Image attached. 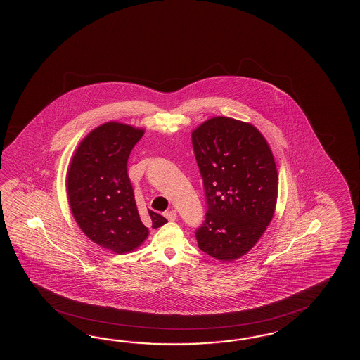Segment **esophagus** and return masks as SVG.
I'll return each mask as SVG.
<instances>
[{
	"instance_id": "esophagus-1",
	"label": "esophagus",
	"mask_w": 360,
	"mask_h": 360,
	"mask_svg": "<svg viewBox=\"0 0 360 360\" xmlns=\"http://www.w3.org/2000/svg\"><path fill=\"white\" fill-rule=\"evenodd\" d=\"M163 216H165V217H166L167 220H169V221H175L177 217L176 211H175V210H171V211H166V212L163 214Z\"/></svg>"
}]
</instances>
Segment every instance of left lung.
<instances>
[{"label": "left lung", "instance_id": "1", "mask_svg": "<svg viewBox=\"0 0 360 360\" xmlns=\"http://www.w3.org/2000/svg\"><path fill=\"white\" fill-rule=\"evenodd\" d=\"M191 143L207 202L206 219L195 230L198 247L216 260H237L274 216V157L255 126L228 117L202 123L191 132Z\"/></svg>", "mask_w": 360, "mask_h": 360}]
</instances>
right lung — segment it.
Returning a JSON list of instances; mask_svg holds the SVG:
<instances>
[{"label": "right lung", "mask_w": 360, "mask_h": 360, "mask_svg": "<svg viewBox=\"0 0 360 360\" xmlns=\"http://www.w3.org/2000/svg\"><path fill=\"white\" fill-rule=\"evenodd\" d=\"M143 129L107 122L79 143L69 165V206L78 226L94 243L122 255L146 240L149 230L141 221L134 189L127 175L132 148ZM153 228L167 220L148 211Z\"/></svg>", "instance_id": "obj_1"}]
</instances>
